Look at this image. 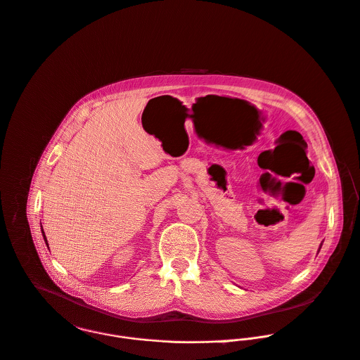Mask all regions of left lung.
<instances>
[{
    "instance_id": "left-lung-1",
    "label": "left lung",
    "mask_w": 360,
    "mask_h": 360,
    "mask_svg": "<svg viewBox=\"0 0 360 360\" xmlns=\"http://www.w3.org/2000/svg\"><path fill=\"white\" fill-rule=\"evenodd\" d=\"M321 245H323V244H321ZM321 245H320V248H319V251H320V250H321Z\"/></svg>"
}]
</instances>
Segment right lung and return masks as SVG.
<instances>
[{
	"label": "right lung",
	"instance_id": "obj_1",
	"mask_svg": "<svg viewBox=\"0 0 360 360\" xmlns=\"http://www.w3.org/2000/svg\"><path fill=\"white\" fill-rule=\"evenodd\" d=\"M41 234H43V238H44V243H46V245H47V248H49V244H47V240H46V236H44V231H43V229H41Z\"/></svg>",
	"mask_w": 360,
	"mask_h": 360
}]
</instances>
